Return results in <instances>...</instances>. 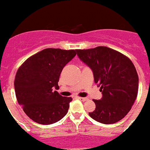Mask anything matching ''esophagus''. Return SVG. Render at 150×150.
Masks as SVG:
<instances>
[{"instance_id": "esophagus-1", "label": "esophagus", "mask_w": 150, "mask_h": 150, "mask_svg": "<svg viewBox=\"0 0 150 150\" xmlns=\"http://www.w3.org/2000/svg\"><path fill=\"white\" fill-rule=\"evenodd\" d=\"M77 98H78L79 100H82V101H85V100H87V98H81V97H77Z\"/></svg>"}]
</instances>
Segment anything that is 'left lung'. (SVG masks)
Listing matches in <instances>:
<instances>
[{"label":"left lung","instance_id":"obj_1","mask_svg":"<svg viewBox=\"0 0 150 150\" xmlns=\"http://www.w3.org/2000/svg\"><path fill=\"white\" fill-rule=\"evenodd\" d=\"M76 52L92 69L94 82L102 92L100 100H93L96 108L89 115L103 124L118 122L129 113L137 97L139 76L135 66L126 56L106 46Z\"/></svg>","mask_w":150,"mask_h":150}]
</instances>
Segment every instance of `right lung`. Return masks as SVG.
Listing matches in <instances>:
<instances>
[{
	"label": "right lung",
	"instance_id": "obj_1",
	"mask_svg": "<svg viewBox=\"0 0 150 150\" xmlns=\"http://www.w3.org/2000/svg\"><path fill=\"white\" fill-rule=\"evenodd\" d=\"M76 54V50L48 48L30 56L18 68L14 79L15 95L32 121L50 125L67 115L73 99L54 89H59L63 67Z\"/></svg>",
	"mask_w": 150,
	"mask_h": 150
}]
</instances>
